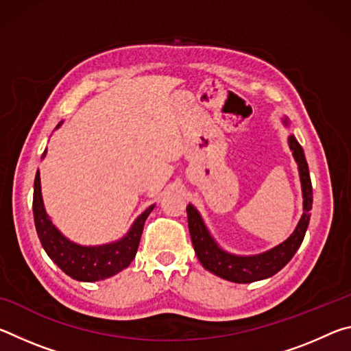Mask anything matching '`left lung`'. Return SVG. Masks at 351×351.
<instances>
[{"instance_id":"8db88e82","label":"left lung","mask_w":351,"mask_h":351,"mask_svg":"<svg viewBox=\"0 0 351 351\" xmlns=\"http://www.w3.org/2000/svg\"><path fill=\"white\" fill-rule=\"evenodd\" d=\"M285 125H289L288 117L282 119ZM289 150L293 152L294 161L299 169L300 184H302V198H304V213L297 223L294 232L280 245L274 246L269 251L255 254V255H237L226 251L213 239L210 230L207 229L201 213L193 204L187 206L189 230L192 237L193 249L197 257L212 274L224 278V280L234 283H251L269 278L277 274L288 261L293 258L297 249L300 247L302 241L310 224L311 207H313V187L310 180V170L305 159L304 148L297 142L294 134L288 136Z\"/></svg>"}]
</instances>
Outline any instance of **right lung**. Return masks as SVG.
Returning <instances> with one entry per match:
<instances>
[{
  "mask_svg": "<svg viewBox=\"0 0 351 351\" xmlns=\"http://www.w3.org/2000/svg\"><path fill=\"white\" fill-rule=\"evenodd\" d=\"M63 121L56 127L60 128ZM46 156V150L43 156ZM34 221L37 229L41 246L49 255V258L60 268L64 274L79 282H99L125 269L132 263L138 252L142 230L147 217L154 209V204L141 213L130 226L128 232L116 241L97 246H83L71 241L64 237L45 209L41 197L40 171L37 170L34 181Z\"/></svg>",
  "mask_w": 351,
  "mask_h": 351,
  "instance_id": "obj_1",
  "label": "right lung"
}]
</instances>
